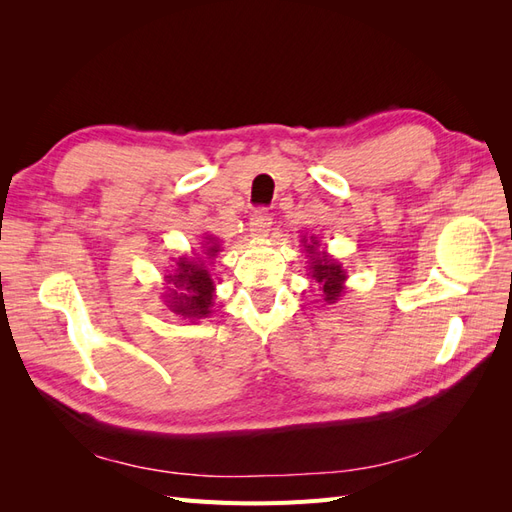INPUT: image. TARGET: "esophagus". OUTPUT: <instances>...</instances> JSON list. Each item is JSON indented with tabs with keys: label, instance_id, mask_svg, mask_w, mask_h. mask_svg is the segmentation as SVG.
Wrapping results in <instances>:
<instances>
[{
	"label": "esophagus",
	"instance_id": "1",
	"mask_svg": "<svg viewBox=\"0 0 512 512\" xmlns=\"http://www.w3.org/2000/svg\"><path fill=\"white\" fill-rule=\"evenodd\" d=\"M271 226H273L271 213H267L265 209L254 211V215L250 218V232H252V237H267Z\"/></svg>",
	"mask_w": 512,
	"mask_h": 512
}]
</instances>
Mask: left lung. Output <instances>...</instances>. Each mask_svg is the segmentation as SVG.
I'll use <instances>...</instances> for the list:
<instances>
[{"instance_id":"8db88e82","label":"left lung","mask_w":512,"mask_h":512,"mask_svg":"<svg viewBox=\"0 0 512 512\" xmlns=\"http://www.w3.org/2000/svg\"><path fill=\"white\" fill-rule=\"evenodd\" d=\"M303 245H305V252L309 254V275H312L320 284L322 301L327 305L337 303L346 290L344 282L348 275L344 267L324 250L320 252V241L316 237L303 239Z\"/></svg>"}]
</instances>
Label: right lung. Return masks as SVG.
<instances>
[{
    "label": "right lung",
    "mask_w": 512,
    "mask_h": 512,
    "mask_svg": "<svg viewBox=\"0 0 512 512\" xmlns=\"http://www.w3.org/2000/svg\"><path fill=\"white\" fill-rule=\"evenodd\" d=\"M220 252V243L215 237H205L203 256H181L175 260L173 273L166 275V307L183 320H200L211 314L215 299V284L207 269V260H213Z\"/></svg>",
    "instance_id": "obj_1"
}]
</instances>
